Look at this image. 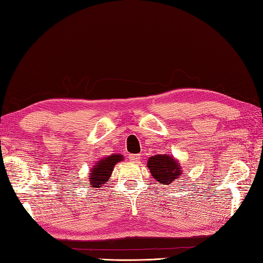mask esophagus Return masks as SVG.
<instances>
[{
  "label": "esophagus",
  "mask_w": 263,
  "mask_h": 263,
  "mask_svg": "<svg viewBox=\"0 0 263 263\" xmlns=\"http://www.w3.org/2000/svg\"><path fill=\"white\" fill-rule=\"evenodd\" d=\"M128 158H130V160L133 161V163H138L141 157H140V155H139V154H136V155H130V157H128Z\"/></svg>",
  "instance_id": "1"
}]
</instances>
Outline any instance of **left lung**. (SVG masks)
Wrapping results in <instances>:
<instances>
[{"label":"left lung","mask_w":263,"mask_h":263,"mask_svg":"<svg viewBox=\"0 0 263 263\" xmlns=\"http://www.w3.org/2000/svg\"><path fill=\"white\" fill-rule=\"evenodd\" d=\"M153 177L161 185H170L182 175L180 163L172 156L156 155L150 157L147 163Z\"/></svg>","instance_id":"1"}]
</instances>
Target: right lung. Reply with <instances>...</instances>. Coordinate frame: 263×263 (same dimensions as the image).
<instances>
[{
    "mask_svg": "<svg viewBox=\"0 0 263 263\" xmlns=\"http://www.w3.org/2000/svg\"><path fill=\"white\" fill-rule=\"evenodd\" d=\"M121 160H123V156L119 154L110 155L108 157L98 160V163H96V165L91 168L90 176L88 177L89 182H90V186L96 189L102 187L108 181L111 172L114 170V166Z\"/></svg>",
    "mask_w": 263,
    "mask_h": 263,
    "instance_id": "obj_1",
    "label": "right lung"
}]
</instances>
